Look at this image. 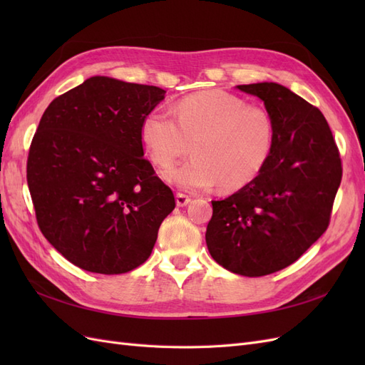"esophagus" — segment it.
<instances>
[{"mask_svg": "<svg viewBox=\"0 0 365 365\" xmlns=\"http://www.w3.org/2000/svg\"><path fill=\"white\" fill-rule=\"evenodd\" d=\"M190 201H192L190 196H187L184 193H176V205L178 207H185Z\"/></svg>", "mask_w": 365, "mask_h": 365, "instance_id": "34e87169", "label": "esophagus"}]
</instances>
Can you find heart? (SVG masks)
<instances>
[{
	"instance_id": "heart-1",
	"label": "heart",
	"mask_w": 365,
	"mask_h": 365,
	"mask_svg": "<svg viewBox=\"0 0 365 365\" xmlns=\"http://www.w3.org/2000/svg\"><path fill=\"white\" fill-rule=\"evenodd\" d=\"M143 117L140 137L149 158L169 168L192 145L193 158L164 172L182 190L201 192L219 184L235 192L252 182L268 164L275 126L267 109L220 90L195 93Z\"/></svg>"
}]
</instances>
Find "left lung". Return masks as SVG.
I'll return each instance as SVG.
<instances>
[{
	"mask_svg": "<svg viewBox=\"0 0 365 365\" xmlns=\"http://www.w3.org/2000/svg\"><path fill=\"white\" fill-rule=\"evenodd\" d=\"M237 88L263 101L275 126L274 148L256 180L212 201L205 242L220 267L262 277L289 267L327 230L342 165L317 106L274 82Z\"/></svg>",
	"mask_w": 365,
	"mask_h": 365,
	"instance_id": "1",
	"label": "left lung"
}]
</instances>
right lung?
Listing matches in <instances>:
<instances>
[{
	"label": "right lung",
	"mask_w": 365,
	"mask_h": 365,
	"mask_svg": "<svg viewBox=\"0 0 365 365\" xmlns=\"http://www.w3.org/2000/svg\"><path fill=\"white\" fill-rule=\"evenodd\" d=\"M164 94L94 76L42 114L27 184L41 233L76 267L125 274L149 259L175 196L143 157L140 128Z\"/></svg>",
	"instance_id": "1"
}]
</instances>
